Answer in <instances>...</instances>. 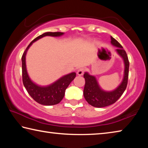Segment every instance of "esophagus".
I'll use <instances>...</instances> for the list:
<instances>
[{
  "mask_svg": "<svg viewBox=\"0 0 148 148\" xmlns=\"http://www.w3.org/2000/svg\"><path fill=\"white\" fill-rule=\"evenodd\" d=\"M84 68H80L78 71L77 72V74L78 75V76H82V75L84 74Z\"/></svg>",
  "mask_w": 148,
  "mask_h": 148,
  "instance_id": "1",
  "label": "esophagus"
}]
</instances>
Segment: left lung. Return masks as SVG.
I'll return each instance as SVG.
<instances>
[{"instance_id": "8db88e82", "label": "left lung", "mask_w": 148, "mask_h": 148, "mask_svg": "<svg viewBox=\"0 0 148 148\" xmlns=\"http://www.w3.org/2000/svg\"><path fill=\"white\" fill-rule=\"evenodd\" d=\"M111 44L112 46L117 47L116 52L123 59L124 62L123 77L121 83L116 89L112 91H104L99 86L98 81L95 76L90 75L86 72L84 77L86 80L84 89V96L85 99L91 106L96 108H102L110 106L116 102L126 89L128 82L129 62L128 57L123 48L121 45L116 39L111 36Z\"/></svg>"}]
</instances>
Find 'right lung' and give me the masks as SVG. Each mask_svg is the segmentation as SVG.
Instances as JSON below:
<instances>
[{
    "label": "right lung",
    "mask_w": 148,
    "mask_h": 148,
    "mask_svg": "<svg viewBox=\"0 0 148 148\" xmlns=\"http://www.w3.org/2000/svg\"><path fill=\"white\" fill-rule=\"evenodd\" d=\"M64 32H47L40 35L33 40L24 51L22 56V77L23 83L26 90L32 99L38 103L45 105V106H52L59 103L63 99L65 93V90L68 87L69 84L76 77V72L64 75L56 80L53 83L48 86H42L32 82L28 74L26 66V55L29 47L34 42L43 38L44 36H49L53 37H59L63 35Z\"/></svg>",
    "instance_id": "obj_1"
}]
</instances>
